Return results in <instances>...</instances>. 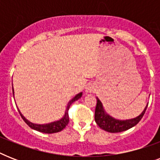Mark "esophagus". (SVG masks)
<instances>
[{"label":"esophagus","mask_w":160,"mask_h":160,"mask_svg":"<svg viewBox=\"0 0 160 160\" xmlns=\"http://www.w3.org/2000/svg\"><path fill=\"white\" fill-rule=\"evenodd\" d=\"M95 91V87L91 85H88L85 87V92L86 93H92Z\"/></svg>","instance_id":"esophagus-1"}]
</instances>
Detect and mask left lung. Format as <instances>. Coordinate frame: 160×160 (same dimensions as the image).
Wrapping results in <instances>:
<instances>
[{"instance_id":"left-lung-1","label":"left lung","mask_w":160,"mask_h":160,"mask_svg":"<svg viewBox=\"0 0 160 160\" xmlns=\"http://www.w3.org/2000/svg\"><path fill=\"white\" fill-rule=\"evenodd\" d=\"M96 102L97 103H96L95 110V122L100 129L109 132V133H119V132L125 131L127 129L135 126L140 121L142 117L144 116V113L146 111L148 104H149V103L147 104L146 106L144 107V110L138 116L129 119H118L109 115L105 111L103 104L98 97H96Z\"/></svg>"}]
</instances>
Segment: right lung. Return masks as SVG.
<instances>
[{
  "mask_svg": "<svg viewBox=\"0 0 160 160\" xmlns=\"http://www.w3.org/2000/svg\"><path fill=\"white\" fill-rule=\"evenodd\" d=\"M12 91H13V97H15V95H14V89H12ZM82 94V92L77 94L75 97H73L72 99L67 103L66 108H65V114H64V115H63V117L61 119H58V120H55V121L51 122V123H48V124H41L32 123V122L29 121L27 119H26V117L21 114L19 109L18 111L19 113H20V114H21V118L23 119L24 121L26 122V124H28L31 129H35V130H37V131L39 132H42V133H45V134H53V133H57V132L61 131V130H62V129L68 124V123H69V114H68V111H69L70 105H71L73 102H75V101H76L77 100H79L80 98H81Z\"/></svg>",
  "mask_w": 160,
  "mask_h": 160,
  "instance_id": "1",
  "label": "right lung"
}]
</instances>
